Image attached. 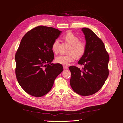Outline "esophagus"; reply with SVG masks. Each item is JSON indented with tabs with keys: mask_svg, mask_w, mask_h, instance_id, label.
<instances>
[{
	"mask_svg": "<svg viewBox=\"0 0 123 123\" xmlns=\"http://www.w3.org/2000/svg\"><path fill=\"white\" fill-rule=\"evenodd\" d=\"M63 68H64L65 69H68V67H67V66H63Z\"/></svg>",
	"mask_w": 123,
	"mask_h": 123,
	"instance_id": "obj_1",
	"label": "esophagus"
}]
</instances>
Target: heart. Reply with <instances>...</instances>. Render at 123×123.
Listing matches in <instances>:
<instances>
[{
    "label": "heart",
    "mask_w": 123,
    "mask_h": 123,
    "mask_svg": "<svg viewBox=\"0 0 123 123\" xmlns=\"http://www.w3.org/2000/svg\"><path fill=\"white\" fill-rule=\"evenodd\" d=\"M63 38L66 42L70 45L68 52L69 54L57 56L55 57V61L58 64L67 66L75 60L76 56L77 57L83 56L86 51V46L85 43L80 41L79 37L72 33H67ZM59 45V40L57 39H55L51 46L54 53L57 54L58 53Z\"/></svg>",
    "instance_id": "heart-1"
}]
</instances>
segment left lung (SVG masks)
<instances>
[{
	"label": "left lung",
	"mask_w": 123,
	"mask_h": 123,
	"mask_svg": "<svg viewBox=\"0 0 123 123\" xmlns=\"http://www.w3.org/2000/svg\"><path fill=\"white\" fill-rule=\"evenodd\" d=\"M86 40V51L78 61L83 66L80 69L70 66V84L78 94L87 96L98 91L107 80L109 71V55L102 41L91 29L83 28Z\"/></svg>",
	"instance_id": "8db88e82"
}]
</instances>
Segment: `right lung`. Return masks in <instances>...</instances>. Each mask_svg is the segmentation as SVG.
Returning a JSON list of instances; mask_svg holds the SVG:
<instances>
[{"mask_svg":"<svg viewBox=\"0 0 123 123\" xmlns=\"http://www.w3.org/2000/svg\"><path fill=\"white\" fill-rule=\"evenodd\" d=\"M62 33L57 29L39 26L23 37L15 54V74L23 90L40 97L52 89L54 81L63 70L60 64H51L54 55L51 46Z\"/></svg>","mask_w":123,"mask_h":123,"instance_id":"1","label":"right lung"}]
</instances>
